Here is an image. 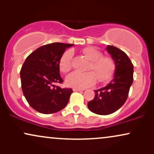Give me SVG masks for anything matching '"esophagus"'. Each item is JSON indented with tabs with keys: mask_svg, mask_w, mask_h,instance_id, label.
<instances>
[{
	"mask_svg": "<svg viewBox=\"0 0 154 154\" xmlns=\"http://www.w3.org/2000/svg\"><path fill=\"white\" fill-rule=\"evenodd\" d=\"M73 91L75 92H82V91H84V90H83V89H79V88H74Z\"/></svg>",
	"mask_w": 154,
	"mask_h": 154,
	"instance_id": "34e87169",
	"label": "esophagus"
}]
</instances>
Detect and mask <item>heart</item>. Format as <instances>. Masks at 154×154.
Segmentation results:
<instances>
[{"label":"heart","mask_w":154,"mask_h":154,"mask_svg":"<svg viewBox=\"0 0 154 154\" xmlns=\"http://www.w3.org/2000/svg\"><path fill=\"white\" fill-rule=\"evenodd\" d=\"M82 54L90 61L86 70L87 72H74L67 76L66 82L72 88H82L93 85L96 82H103L109 80L115 71V63L112 58L103 56L101 51L94 47L85 48ZM73 53L67 50L63 53L59 60V69L63 73L72 69Z\"/></svg>","instance_id":"obj_1"}]
</instances>
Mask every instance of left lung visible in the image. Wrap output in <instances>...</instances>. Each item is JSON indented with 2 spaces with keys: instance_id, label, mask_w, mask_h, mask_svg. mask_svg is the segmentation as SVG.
Here are the masks:
<instances>
[{
  "instance_id": "obj_1",
  "label": "left lung",
  "mask_w": 154,
  "mask_h": 154,
  "mask_svg": "<svg viewBox=\"0 0 154 154\" xmlns=\"http://www.w3.org/2000/svg\"><path fill=\"white\" fill-rule=\"evenodd\" d=\"M106 50L115 61L114 79L95 91V98L88 103L89 110L99 115L111 114L122 106L133 82V64L128 55L113 45H108Z\"/></svg>"
}]
</instances>
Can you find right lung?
<instances>
[{"label":"right lung","mask_w":154,"mask_h":154,"mask_svg":"<svg viewBox=\"0 0 154 154\" xmlns=\"http://www.w3.org/2000/svg\"><path fill=\"white\" fill-rule=\"evenodd\" d=\"M73 44L54 43L38 48L26 57L20 71L23 94L29 106L42 114L61 111L68 103L72 88H61L59 60Z\"/></svg>","instance_id":"add662e5"}]
</instances>
